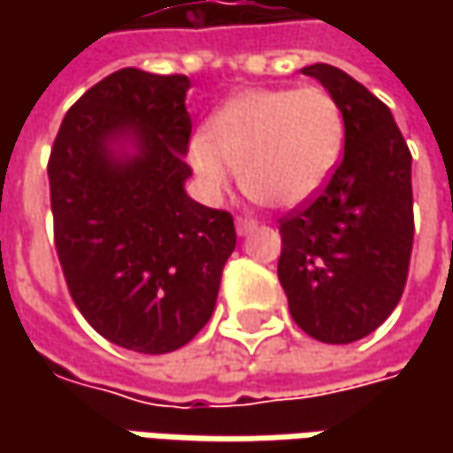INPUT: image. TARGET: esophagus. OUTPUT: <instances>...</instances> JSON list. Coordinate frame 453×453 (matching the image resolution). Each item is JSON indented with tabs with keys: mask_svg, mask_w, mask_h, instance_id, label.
<instances>
[{
	"mask_svg": "<svg viewBox=\"0 0 453 453\" xmlns=\"http://www.w3.org/2000/svg\"><path fill=\"white\" fill-rule=\"evenodd\" d=\"M252 229H257V221L250 217H236V234L244 236L250 234Z\"/></svg>",
	"mask_w": 453,
	"mask_h": 453,
	"instance_id": "esophagus-1",
	"label": "esophagus"
}]
</instances>
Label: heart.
<instances>
[{
    "label": "heart",
    "instance_id": "obj_1",
    "mask_svg": "<svg viewBox=\"0 0 453 453\" xmlns=\"http://www.w3.org/2000/svg\"><path fill=\"white\" fill-rule=\"evenodd\" d=\"M342 149L345 115L325 88H250L209 118L188 161L214 194L229 186L234 168L247 196L297 209L330 183Z\"/></svg>",
    "mask_w": 453,
    "mask_h": 453
}]
</instances>
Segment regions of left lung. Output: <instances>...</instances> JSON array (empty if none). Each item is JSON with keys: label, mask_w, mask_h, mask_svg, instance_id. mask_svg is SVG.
Here are the masks:
<instances>
[{"label": "left lung", "mask_w": 453, "mask_h": 453, "mask_svg": "<svg viewBox=\"0 0 453 453\" xmlns=\"http://www.w3.org/2000/svg\"><path fill=\"white\" fill-rule=\"evenodd\" d=\"M345 115V156L330 183L280 219L277 277L310 338L371 335L398 304L413 250L411 150L386 103L333 65H310Z\"/></svg>", "instance_id": "8db88e82"}]
</instances>
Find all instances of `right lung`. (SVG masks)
<instances>
[{
    "label": "right lung",
    "mask_w": 453,
    "mask_h": 453,
    "mask_svg": "<svg viewBox=\"0 0 453 453\" xmlns=\"http://www.w3.org/2000/svg\"><path fill=\"white\" fill-rule=\"evenodd\" d=\"M186 75L123 67L67 111L50 150L55 250L73 303L115 345L161 356L209 322L234 219L186 196ZM131 140L135 154H118Z\"/></svg>",
    "instance_id": "1"
}]
</instances>
